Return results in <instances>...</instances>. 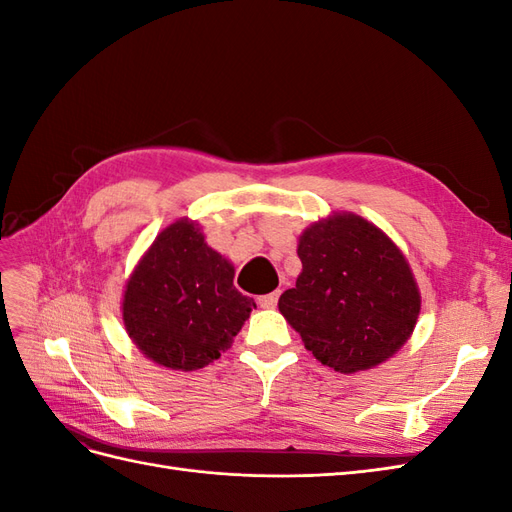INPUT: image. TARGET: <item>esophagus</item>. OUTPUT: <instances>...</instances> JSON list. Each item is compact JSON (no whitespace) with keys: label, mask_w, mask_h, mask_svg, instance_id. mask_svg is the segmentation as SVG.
I'll use <instances>...</instances> for the list:
<instances>
[{"label":"esophagus","mask_w":512,"mask_h":512,"mask_svg":"<svg viewBox=\"0 0 512 512\" xmlns=\"http://www.w3.org/2000/svg\"><path fill=\"white\" fill-rule=\"evenodd\" d=\"M277 299H280V290H275L271 294H262V297H258V305L262 309H273L277 305Z\"/></svg>","instance_id":"1"}]
</instances>
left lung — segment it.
I'll return each instance as SVG.
<instances>
[{
    "label": "left lung",
    "instance_id": "1",
    "mask_svg": "<svg viewBox=\"0 0 512 512\" xmlns=\"http://www.w3.org/2000/svg\"><path fill=\"white\" fill-rule=\"evenodd\" d=\"M297 254V286L277 307L322 365L356 374L389 361L408 342L421 290L384 230L350 211L331 213L303 230Z\"/></svg>",
    "mask_w": 512,
    "mask_h": 512
}]
</instances>
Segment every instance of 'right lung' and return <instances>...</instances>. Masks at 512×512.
I'll return each mask as SVG.
<instances>
[{
	"label": "right lung",
	"mask_w": 512,
	"mask_h": 512,
	"mask_svg": "<svg viewBox=\"0 0 512 512\" xmlns=\"http://www.w3.org/2000/svg\"><path fill=\"white\" fill-rule=\"evenodd\" d=\"M235 267L181 218L168 224L130 273L121 316L134 346L168 369L194 371L220 359L254 299L235 286Z\"/></svg>",
	"instance_id": "right-lung-1"
}]
</instances>
